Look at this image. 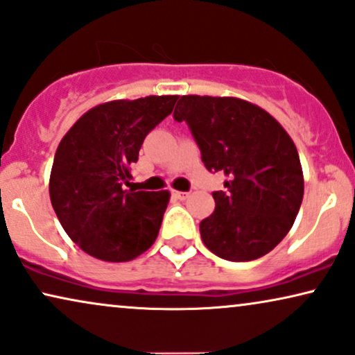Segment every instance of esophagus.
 I'll return each mask as SVG.
<instances>
[{
    "instance_id": "1",
    "label": "esophagus",
    "mask_w": 355,
    "mask_h": 355,
    "mask_svg": "<svg viewBox=\"0 0 355 355\" xmlns=\"http://www.w3.org/2000/svg\"><path fill=\"white\" fill-rule=\"evenodd\" d=\"M172 195L177 198V200H187L188 198V193L185 191H172Z\"/></svg>"
}]
</instances>
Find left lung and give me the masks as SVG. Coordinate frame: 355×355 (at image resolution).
I'll list each match as a JSON object with an SVG mask.
<instances>
[{
  "label": "left lung",
  "instance_id": "left-lung-1",
  "mask_svg": "<svg viewBox=\"0 0 355 355\" xmlns=\"http://www.w3.org/2000/svg\"><path fill=\"white\" fill-rule=\"evenodd\" d=\"M173 118L188 123L206 168L229 177L225 191L212 193L202 242L229 261L264 257L294 225L304 198L294 141L266 110L237 97L182 96Z\"/></svg>",
  "mask_w": 355,
  "mask_h": 355
}]
</instances>
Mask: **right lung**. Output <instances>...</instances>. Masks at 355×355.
<instances>
[{
	"label": "right lung",
	"mask_w": 355,
	"mask_h": 355,
	"mask_svg": "<svg viewBox=\"0 0 355 355\" xmlns=\"http://www.w3.org/2000/svg\"><path fill=\"white\" fill-rule=\"evenodd\" d=\"M178 96L112 101L84 113L60 141L50 173V200L64 232L102 261H130L157 239L168 191L126 187L131 165Z\"/></svg>",
	"instance_id": "right-lung-1"
}]
</instances>
